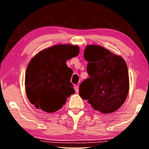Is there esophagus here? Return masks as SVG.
Wrapping results in <instances>:
<instances>
[{
	"instance_id": "obj_1",
	"label": "esophagus",
	"mask_w": 149,
	"mask_h": 149,
	"mask_svg": "<svg viewBox=\"0 0 149 149\" xmlns=\"http://www.w3.org/2000/svg\"><path fill=\"white\" fill-rule=\"evenodd\" d=\"M74 89H75V93H77L78 92H79V88H78V87L77 86V85H75Z\"/></svg>"
}]
</instances>
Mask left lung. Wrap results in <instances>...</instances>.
<instances>
[{
    "label": "left lung",
    "mask_w": 149,
    "mask_h": 149,
    "mask_svg": "<svg viewBox=\"0 0 149 149\" xmlns=\"http://www.w3.org/2000/svg\"><path fill=\"white\" fill-rule=\"evenodd\" d=\"M89 77L79 86V94L95 110L103 114L116 111L129 92L127 64L122 57L97 45H88L84 51Z\"/></svg>",
    "instance_id": "obj_1"
}]
</instances>
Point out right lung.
<instances>
[{
	"label": "right lung",
	"instance_id": "right-lung-1",
	"mask_svg": "<svg viewBox=\"0 0 149 149\" xmlns=\"http://www.w3.org/2000/svg\"><path fill=\"white\" fill-rule=\"evenodd\" d=\"M78 46L55 45L42 50L29 62L26 72V92L37 109L54 112L60 109L75 90L70 81L73 74L66 60L77 56Z\"/></svg>",
	"mask_w": 149,
	"mask_h": 149
}]
</instances>
